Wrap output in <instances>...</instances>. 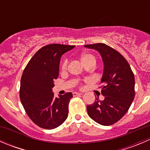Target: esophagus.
Segmentation results:
<instances>
[{"label":"esophagus","instance_id":"1","mask_svg":"<svg viewBox=\"0 0 150 150\" xmlns=\"http://www.w3.org/2000/svg\"><path fill=\"white\" fill-rule=\"evenodd\" d=\"M83 93H78V92H73L72 93V95H73V96H81V95H82Z\"/></svg>","mask_w":150,"mask_h":150}]
</instances>
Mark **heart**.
<instances>
[{
	"label": "heart",
	"instance_id": "b5f03b06",
	"mask_svg": "<svg viewBox=\"0 0 150 150\" xmlns=\"http://www.w3.org/2000/svg\"><path fill=\"white\" fill-rule=\"evenodd\" d=\"M80 59H81V62L83 66L87 64L88 63L95 62V58L91 54H83L81 56V57H80ZM67 60H64L62 64V70L65 71L67 69Z\"/></svg>",
	"mask_w": 150,
	"mask_h": 150
}]
</instances>
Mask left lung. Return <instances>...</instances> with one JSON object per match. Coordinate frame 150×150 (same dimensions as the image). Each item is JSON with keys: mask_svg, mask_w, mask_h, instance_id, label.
I'll list each match as a JSON object with an SVG mask.
<instances>
[{"mask_svg": "<svg viewBox=\"0 0 150 150\" xmlns=\"http://www.w3.org/2000/svg\"><path fill=\"white\" fill-rule=\"evenodd\" d=\"M100 54L104 64L101 83L104 99L98 98L87 106L89 117L102 125H110L122 118L134 101L135 79L129 64L125 58L111 47L104 43L86 45Z\"/></svg>", "mask_w": 150, "mask_h": 150, "instance_id": "8db88e82", "label": "left lung"}]
</instances>
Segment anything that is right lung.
<instances>
[{
  "instance_id": "right-lung-1",
  "label": "right lung",
  "mask_w": 150,
  "mask_h": 150,
  "mask_svg": "<svg viewBox=\"0 0 150 150\" xmlns=\"http://www.w3.org/2000/svg\"><path fill=\"white\" fill-rule=\"evenodd\" d=\"M75 46L50 44L35 54L21 78L20 100L33 122L44 129H54L68 116L71 92L54 97L52 88L57 79L61 57Z\"/></svg>"
}]
</instances>
